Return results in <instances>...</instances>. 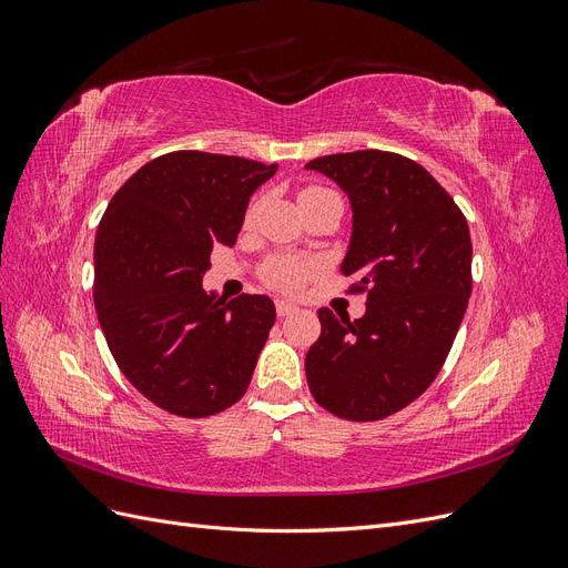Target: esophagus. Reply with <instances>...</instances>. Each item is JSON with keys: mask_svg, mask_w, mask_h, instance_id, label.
Listing matches in <instances>:
<instances>
[{"mask_svg": "<svg viewBox=\"0 0 568 568\" xmlns=\"http://www.w3.org/2000/svg\"><path fill=\"white\" fill-rule=\"evenodd\" d=\"M298 307L294 305V303H288V301H277V315L280 317H286V315H291V313H296Z\"/></svg>", "mask_w": 568, "mask_h": 568, "instance_id": "1", "label": "esophagus"}]
</instances>
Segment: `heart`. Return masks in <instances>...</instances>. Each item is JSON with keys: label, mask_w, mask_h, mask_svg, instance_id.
Here are the masks:
<instances>
[{"label": "heart", "mask_w": 568, "mask_h": 568, "mask_svg": "<svg viewBox=\"0 0 568 568\" xmlns=\"http://www.w3.org/2000/svg\"><path fill=\"white\" fill-rule=\"evenodd\" d=\"M334 194L332 189H324V186H305L301 192V203L305 201H313L320 196H329ZM257 213V201H253L246 211V225H251L253 217ZM315 265L305 263V261H296V257H286V255H277V257H270V261L263 265L261 270V277L265 284H270L272 288H280V291H288V294H296L301 291L307 280L313 277Z\"/></svg>", "instance_id": "obj_1"}]
</instances>
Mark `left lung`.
Segmentation results:
<instances>
[{
  "label": "left lung",
  "instance_id": "1",
  "mask_svg": "<svg viewBox=\"0 0 568 568\" xmlns=\"http://www.w3.org/2000/svg\"><path fill=\"white\" fill-rule=\"evenodd\" d=\"M353 203L341 272L367 296L365 317L317 311L305 355L313 398L351 422H379L434 384L471 294V236L453 196L412 159L365 149L307 163Z\"/></svg>",
  "mask_w": 568,
  "mask_h": 568
}]
</instances>
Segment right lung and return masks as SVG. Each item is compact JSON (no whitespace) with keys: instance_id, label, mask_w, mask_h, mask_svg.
I'll use <instances>...</instances> for the list:
<instances>
[{"instance_id":"obj_1","label":"right lung","mask_w":568,"mask_h":568,"mask_svg":"<svg viewBox=\"0 0 568 568\" xmlns=\"http://www.w3.org/2000/svg\"><path fill=\"white\" fill-rule=\"evenodd\" d=\"M277 165L205 151L149 161L118 189L94 239V305L109 351L153 405L186 419L242 400L274 324L267 296L201 288L234 246L251 194Z\"/></svg>"}]
</instances>
